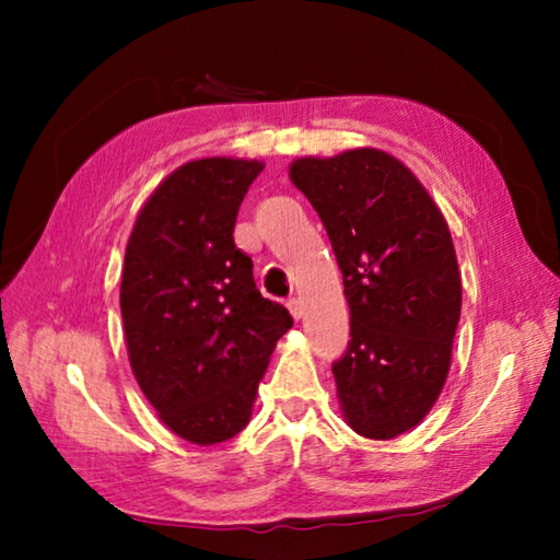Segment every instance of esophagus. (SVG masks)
<instances>
[{"label": "esophagus", "mask_w": 560, "mask_h": 560, "mask_svg": "<svg viewBox=\"0 0 560 560\" xmlns=\"http://www.w3.org/2000/svg\"><path fill=\"white\" fill-rule=\"evenodd\" d=\"M289 311H291V316H293V320H299L301 316H303V303L299 301V299H289Z\"/></svg>", "instance_id": "1"}]
</instances>
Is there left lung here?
I'll return each instance as SVG.
<instances>
[{
  "mask_svg": "<svg viewBox=\"0 0 560 560\" xmlns=\"http://www.w3.org/2000/svg\"><path fill=\"white\" fill-rule=\"evenodd\" d=\"M291 183L314 205L350 306L334 363L346 422L393 440L432 410L447 381L462 277L447 220L412 170L377 148L299 158Z\"/></svg>",
  "mask_w": 560,
  "mask_h": 560,
  "instance_id": "8db88e82",
  "label": "left lung"
}]
</instances>
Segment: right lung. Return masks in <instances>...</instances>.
<instances>
[{"mask_svg":"<svg viewBox=\"0 0 560 560\" xmlns=\"http://www.w3.org/2000/svg\"><path fill=\"white\" fill-rule=\"evenodd\" d=\"M259 160L179 165L132 224L120 314L132 375L177 438L210 447L252 420L277 340L293 326L264 299L234 222Z\"/></svg>","mask_w":560,"mask_h":560,"instance_id":"obj_1","label":"right lung"}]
</instances>
